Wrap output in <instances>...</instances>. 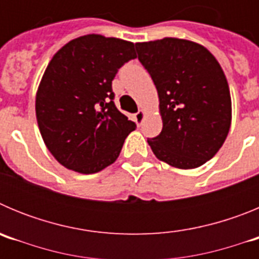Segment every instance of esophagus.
I'll use <instances>...</instances> for the list:
<instances>
[{"instance_id":"esophagus-1","label":"esophagus","mask_w":259,"mask_h":259,"mask_svg":"<svg viewBox=\"0 0 259 259\" xmlns=\"http://www.w3.org/2000/svg\"><path fill=\"white\" fill-rule=\"evenodd\" d=\"M135 122H136V124L139 125V127H140L141 124H143V120H144V118H145V113H144L143 110H139V111H137L136 114H135Z\"/></svg>"}]
</instances>
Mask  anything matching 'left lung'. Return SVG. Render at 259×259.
I'll return each instance as SVG.
<instances>
[{"label": "left lung", "instance_id": "obj_1", "mask_svg": "<svg viewBox=\"0 0 259 259\" xmlns=\"http://www.w3.org/2000/svg\"><path fill=\"white\" fill-rule=\"evenodd\" d=\"M139 61L157 88L161 134L148 139L155 157L196 168L223 145L231 125V95L221 65L202 45L164 37L136 42Z\"/></svg>", "mask_w": 259, "mask_h": 259}]
</instances>
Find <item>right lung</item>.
I'll return each mask as SVG.
<instances>
[{
  "instance_id": "obj_1",
  "label": "right lung",
  "mask_w": 259,
  "mask_h": 259,
  "mask_svg": "<svg viewBox=\"0 0 259 259\" xmlns=\"http://www.w3.org/2000/svg\"><path fill=\"white\" fill-rule=\"evenodd\" d=\"M136 58L134 42L101 35L71 40L49 62L36 95V118L62 166L95 174L114 163L135 122L116 109L113 80Z\"/></svg>"
}]
</instances>
